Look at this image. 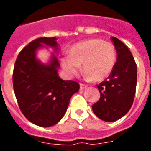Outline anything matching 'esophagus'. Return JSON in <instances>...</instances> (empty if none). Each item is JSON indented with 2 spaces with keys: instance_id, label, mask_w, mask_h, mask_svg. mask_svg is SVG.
I'll use <instances>...</instances> for the list:
<instances>
[{
  "instance_id": "34e87169",
  "label": "esophagus",
  "mask_w": 151,
  "mask_h": 151,
  "mask_svg": "<svg viewBox=\"0 0 151 151\" xmlns=\"http://www.w3.org/2000/svg\"><path fill=\"white\" fill-rule=\"evenodd\" d=\"M87 87V86L85 85V84H82V83H80V90H85L86 88Z\"/></svg>"
}]
</instances>
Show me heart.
I'll use <instances>...</instances> for the list:
<instances>
[{
	"label": "heart",
	"mask_w": 151,
	"mask_h": 151,
	"mask_svg": "<svg viewBox=\"0 0 151 151\" xmlns=\"http://www.w3.org/2000/svg\"><path fill=\"white\" fill-rule=\"evenodd\" d=\"M116 60V48L111 43L95 39L78 43L73 47L69 55L60 58V65L66 75L77 74L82 64L87 78L101 81L111 74Z\"/></svg>",
	"instance_id": "1"
}]
</instances>
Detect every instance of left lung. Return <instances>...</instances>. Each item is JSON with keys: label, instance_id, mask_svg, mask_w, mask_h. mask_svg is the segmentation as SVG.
<instances>
[{"label": "left lung", "instance_id": "obj_1", "mask_svg": "<svg viewBox=\"0 0 151 151\" xmlns=\"http://www.w3.org/2000/svg\"><path fill=\"white\" fill-rule=\"evenodd\" d=\"M117 52L116 62L108 80L97 86L100 98L92 106L99 119L114 122L129 111L135 96L137 70L129 49L116 37H111Z\"/></svg>", "mask_w": 151, "mask_h": 151}]
</instances>
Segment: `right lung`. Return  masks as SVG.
<instances>
[{"mask_svg":"<svg viewBox=\"0 0 151 151\" xmlns=\"http://www.w3.org/2000/svg\"><path fill=\"white\" fill-rule=\"evenodd\" d=\"M45 46L59 51L56 38H39L18 54L13 73V85L18 106L25 117L41 127L56 124L65 114L70 99L78 91L79 84L62 80L60 64L52 53L47 64L40 61L37 51Z\"/></svg>","mask_w":151,"mask_h":151,"instance_id":"1","label":"right lung"}]
</instances>
